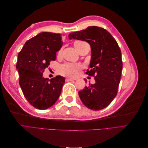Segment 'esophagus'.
<instances>
[{"label":"esophagus","mask_w":148,"mask_h":148,"mask_svg":"<svg viewBox=\"0 0 148 148\" xmlns=\"http://www.w3.org/2000/svg\"><path fill=\"white\" fill-rule=\"evenodd\" d=\"M65 80H66V82H71V81H74V80H75V79H73V78H66Z\"/></svg>","instance_id":"esophagus-1"}]
</instances>
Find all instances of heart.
<instances>
[{
	"instance_id": "obj_1",
	"label": "heart",
	"mask_w": 148,
	"mask_h": 148,
	"mask_svg": "<svg viewBox=\"0 0 148 148\" xmlns=\"http://www.w3.org/2000/svg\"><path fill=\"white\" fill-rule=\"evenodd\" d=\"M87 43L83 41H77L74 43L75 47L78 51L79 49L82 47L84 44ZM81 65L79 64L66 63L62 64L59 67V73L66 77H69L71 78H75L77 76L78 70L81 69Z\"/></svg>"
}]
</instances>
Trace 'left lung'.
<instances>
[{
  "mask_svg": "<svg viewBox=\"0 0 148 148\" xmlns=\"http://www.w3.org/2000/svg\"><path fill=\"white\" fill-rule=\"evenodd\" d=\"M69 38L91 46V70L86 74L95 77L96 83L78 92L80 99L89 109L106 108L117 96L122 74V53L117 41L106 29L96 26L70 33Z\"/></svg>",
  "mask_w": 148,
  "mask_h": 148,
  "instance_id": "1",
  "label": "left lung"
}]
</instances>
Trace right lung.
<instances>
[{
    "instance_id": "1",
    "label": "right lung",
    "mask_w": 148,
    "mask_h": 148,
    "mask_svg": "<svg viewBox=\"0 0 148 148\" xmlns=\"http://www.w3.org/2000/svg\"><path fill=\"white\" fill-rule=\"evenodd\" d=\"M62 44L61 34L42 32L26 41L18 53L16 67L20 86L26 100L35 108H49L60 95L65 78L59 75L49 80L42 73L56 60Z\"/></svg>"
}]
</instances>
